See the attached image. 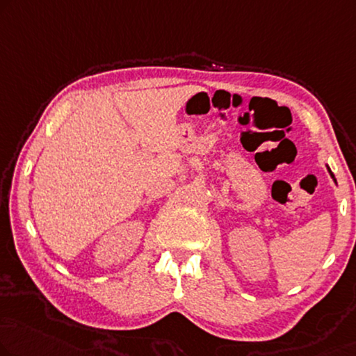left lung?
I'll use <instances>...</instances> for the list:
<instances>
[{
    "label": "left lung",
    "mask_w": 356,
    "mask_h": 356,
    "mask_svg": "<svg viewBox=\"0 0 356 356\" xmlns=\"http://www.w3.org/2000/svg\"><path fill=\"white\" fill-rule=\"evenodd\" d=\"M327 168V171H330V174H331V177H332V180H334V182H336V177H334V174L331 172V169H330V166H326ZM337 184V182H336Z\"/></svg>",
    "instance_id": "obj_1"
}]
</instances>
